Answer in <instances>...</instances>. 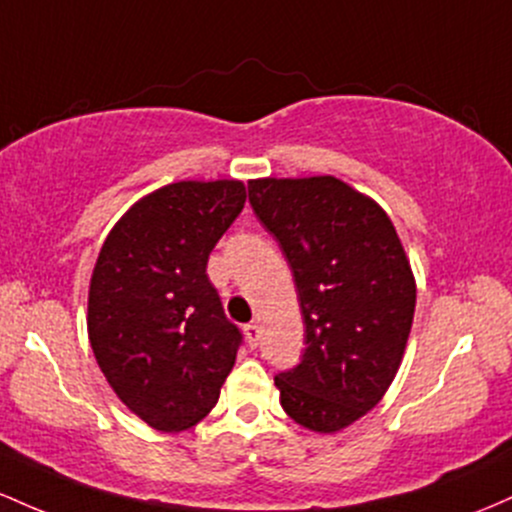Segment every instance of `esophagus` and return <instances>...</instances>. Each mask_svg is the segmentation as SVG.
<instances>
[{"label": "esophagus", "instance_id": "obj_1", "mask_svg": "<svg viewBox=\"0 0 512 512\" xmlns=\"http://www.w3.org/2000/svg\"><path fill=\"white\" fill-rule=\"evenodd\" d=\"M244 336H246V343H249L251 348H256L258 346V336H261V326L246 324L244 326Z\"/></svg>", "mask_w": 512, "mask_h": 512}]
</instances>
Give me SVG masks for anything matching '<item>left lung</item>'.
<instances>
[{
  "label": "left lung",
  "mask_w": 512,
  "mask_h": 512,
  "mask_svg": "<svg viewBox=\"0 0 512 512\" xmlns=\"http://www.w3.org/2000/svg\"><path fill=\"white\" fill-rule=\"evenodd\" d=\"M249 203L290 263L304 319L302 363L275 377L280 406L338 433L380 404L404 360L411 263L387 212L336 176L254 179Z\"/></svg>",
  "instance_id": "8db88e82"
}]
</instances>
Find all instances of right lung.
<instances>
[{
    "label": "right lung",
    "instance_id": "obj_1",
    "mask_svg": "<svg viewBox=\"0 0 512 512\" xmlns=\"http://www.w3.org/2000/svg\"><path fill=\"white\" fill-rule=\"evenodd\" d=\"M244 203L237 179L169 183L120 217L96 258L91 350L118 399L154 430L203 421L237 360L241 333L205 268Z\"/></svg>",
    "mask_w": 512,
    "mask_h": 512
}]
</instances>
